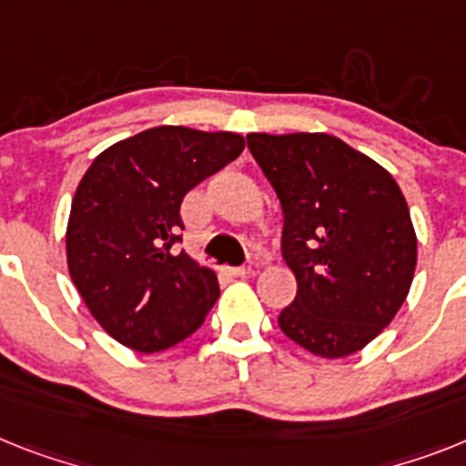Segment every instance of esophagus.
<instances>
[{"instance_id":"1","label":"esophagus","mask_w":466,"mask_h":466,"mask_svg":"<svg viewBox=\"0 0 466 466\" xmlns=\"http://www.w3.org/2000/svg\"><path fill=\"white\" fill-rule=\"evenodd\" d=\"M227 272L232 277H248L251 275V268H229Z\"/></svg>"}]
</instances>
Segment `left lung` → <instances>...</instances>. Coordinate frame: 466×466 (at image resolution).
<instances>
[{
	"label": "left lung",
	"instance_id": "left-lung-1",
	"mask_svg": "<svg viewBox=\"0 0 466 466\" xmlns=\"http://www.w3.org/2000/svg\"><path fill=\"white\" fill-rule=\"evenodd\" d=\"M284 210L281 253L299 293L281 331L318 358L353 355L408 299L417 234L386 167L327 132L246 135Z\"/></svg>",
	"mask_w": 466,
	"mask_h": 466
}]
</instances>
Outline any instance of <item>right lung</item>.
<instances>
[{
  "label": "right lung",
  "mask_w": 466,
  "mask_h": 466,
  "mask_svg": "<svg viewBox=\"0 0 466 466\" xmlns=\"http://www.w3.org/2000/svg\"><path fill=\"white\" fill-rule=\"evenodd\" d=\"M244 137L185 125L148 127L101 151L77 185L66 227L70 279L101 329L137 353L177 346L220 296L218 277L170 246L187 191L239 158Z\"/></svg>",
  "instance_id": "obj_1"
}]
</instances>
